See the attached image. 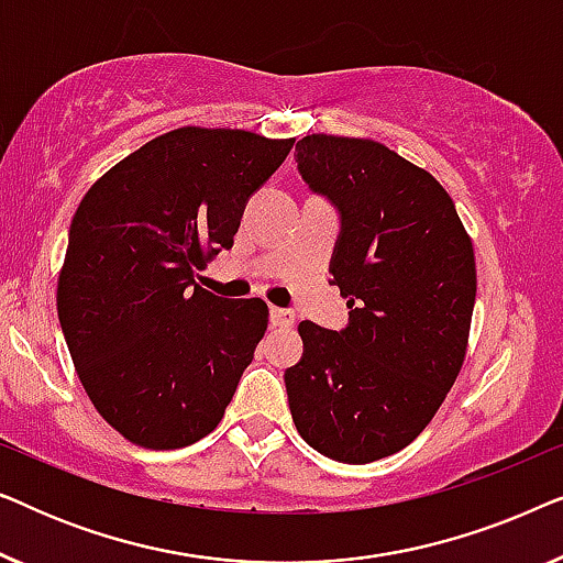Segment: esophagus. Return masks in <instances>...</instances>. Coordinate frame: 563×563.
Listing matches in <instances>:
<instances>
[{"mask_svg": "<svg viewBox=\"0 0 563 563\" xmlns=\"http://www.w3.org/2000/svg\"><path fill=\"white\" fill-rule=\"evenodd\" d=\"M268 318H272V325H276V328L295 325V312L284 310V307H272V310H268Z\"/></svg>", "mask_w": 563, "mask_h": 563, "instance_id": "obj_1", "label": "esophagus"}]
</instances>
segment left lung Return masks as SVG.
Returning a JSON list of instances; mask_svg holds the SVG:
<instances>
[{"instance_id": "8db88e82", "label": "left lung", "mask_w": 563, "mask_h": 563, "mask_svg": "<svg viewBox=\"0 0 563 563\" xmlns=\"http://www.w3.org/2000/svg\"><path fill=\"white\" fill-rule=\"evenodd\" d=\"M297 166L341 212L330 274L351 312L341 333L299 322L291 420L322 456L368 464L426 430L464 366L474 245L435 176L384 143L312 133Z\"/></svg>"}]
</instances>
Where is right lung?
<instances>
[{
	"label": "right lung",
	"mask_w": 563,
	"mask_h": 563,
	"mask_svg": "<svg viewBox=\"0 0 563 563\" xmlns=\"http://www.w3.org/2000/svg\"><path fill=\"white\" fill-rule=\"evenodd\" d=\"M295 137L176 128L91 184L58 274V320L97 412L130 443L172 451L212 433L268 325L264 299L195 282L233 245L245 202Z\"/></svg>",
	"instance_id": "add662e5"
}]
</instances>
